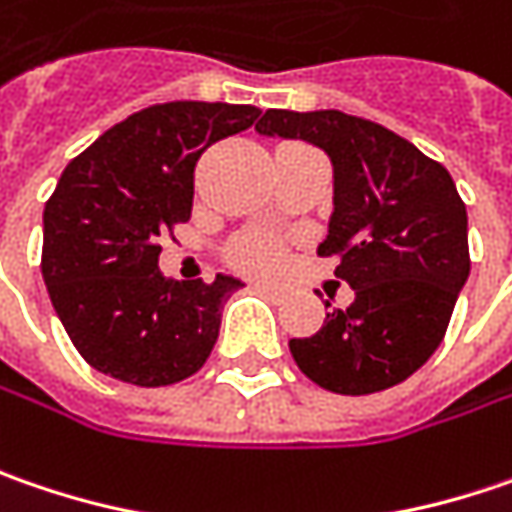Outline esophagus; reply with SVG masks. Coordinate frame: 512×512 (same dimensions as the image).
<instances>
[{
	"mask_svg": "<svg viewBox=\"0 0 512 512\" xmlns=\"http://www.w3.org/2000/svg\"><path fill=\"white\" fill-rule=\"evenodd\" d=\"M256 291H262L268 299H282V296H285V291L276 288V285H256Z\"/></svg>",
	"mask_w": 512,
	"mask_h": 512,
	"instance_id": "obj_1",
	"label": "esophagus"
}]
</instances>
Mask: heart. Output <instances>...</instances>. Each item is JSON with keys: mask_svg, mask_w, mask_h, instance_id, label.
Masks as SVG:
<instances>
[{"mask_svg": "<svg viewBox=\"0 0 512 512\" xmlns=\"http://www.w3.org/2000/svg\"><path fill=\"white\" fill-rule=\"evenodd\" d=\"M236 265L253 273H270L282 265V247L273 242H247L233 253Z\"/></svg>", "mask_w": 512, "mask_h": 512, "instance_id": "b5f03b06", "label": "heart"}]
</instances>
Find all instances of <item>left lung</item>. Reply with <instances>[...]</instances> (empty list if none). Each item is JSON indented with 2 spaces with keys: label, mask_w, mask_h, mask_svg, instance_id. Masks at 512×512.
<instances>
[{
  "label": "left lung",
  "mask_w": 512,
  "mask_h": 512,
  "mask_svg": "<svg viewBox=\"0 0 512 512\" xmlns=\"http://www.w3.org/2000/svg\"><path fill=\"white\" fill-rule=\"evenodd\" d=\"M256 132L314 143L334 167L317 253L340 259L334 276L354 302L325 314L314 337L291 340L296 366L337 395L403 383L441 345L470 276L467 207L452 175L386 126L337 109H268Z\"/></svg>",
  "instance_id": "obj_1"
}]
</instances>
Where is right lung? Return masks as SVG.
Segmentation results:
<instances>
[{
    "label": "right lung",
    "instance_id": "obj_1",
    "mask_svg": "<svg viewBox=\"0 0 512 512\" xmlns=\"http://www.w3.org/2000/svg\"><path fill=\"white\" fill-rule=\"evenodd\" d=\"M262 115L256 106L175 100L129 115L80 152L42 213V279L91 369L169 386L201 369L221 308L242 288L175 282L158 270L161 233L190 221L195 161Z\"/></svg>",
    "mask_w": 512,
    "mask_h": 512
}]
</instances>
